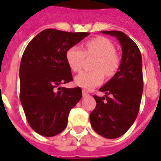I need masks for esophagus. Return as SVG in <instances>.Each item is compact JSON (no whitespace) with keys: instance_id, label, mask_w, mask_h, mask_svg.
<instances>
[{"instance_id":"obj_1","label":"esophagus","mask_w":161,"mask_h":161,"mask_svg":"<svg viewBox=\"0 0 161 161\" xmlns=\"http://www.w3.org/2000/svg\"><path fill=\"white\" fill-rule=\"evenodd\" d=\"M88 96H89V93H88L87 91L83 90V97H84V98H85V97H88Z\"/></svg>"}]
</instances>
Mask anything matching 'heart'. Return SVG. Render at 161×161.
<instances>
[{
	"label": "heart",
	"instance_id": "1",
	"mask_svg": "<svg viewBox=\"0 0 161 161\" xmlns=\"http://www.w3.org/2000/svg\"><path fill=\"white\" fill-rule=\"evenodd\" d=\"M85 56L96 57L93 65L94 71L83 72L75 78V83L81 88L92 89L103 83V74L110 77L119 67V58L115 53L114 45L103 36H98L85 43L84 51L76 46L66 52V61L70 69L78 73L82 68Z\"/></svg>",
	"mask_w": 161,
	"mask_h": 161
}]
</instances>
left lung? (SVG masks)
Listing matches in <instances>:
<instances>
[{
	"label": "left lung",
	"mask_w": 161,
	"mask_h": 161,
	"mask_svg": "<svg viewBox=\"0 0 161 161\" xmlns=\"http://www.w3.org/2000/svg\"><path fill=\"white\" fill-rule=\"evenodd\" d=\"M115 36L122 47V59L114 76L99 91L103 97L93 95L96 107L90 114L92 127L108 139L120 137L137 118L143 93L142 58L138 46L119 31H102Z\"/></svg>",
	"instance_id": "8db88e82"
}]
</instances>
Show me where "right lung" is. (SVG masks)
I'll return each mask as SVG.
<instances>
[{"instance_id":"1","label":"right lung","mask_w":161,"mask_h":161,"mask_svg":"<svg viewBox=\"0 0 161 161\" xmlns=\"http://www.w3.org/2000/svg\"><path fill=\"white\" fill-rule=\"evenodd\" d=\"M89 32L46 29L25 49L20 65V99L26 119L37 134L52 137L68 125L70 110L82 98L79 87L61 88L73 81L66 52Z\"/></svg>"}]
</instances>
